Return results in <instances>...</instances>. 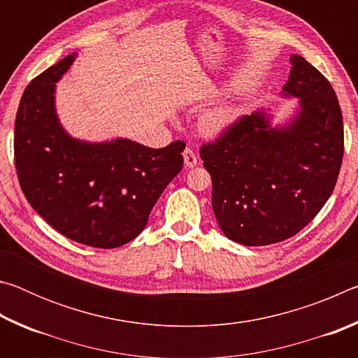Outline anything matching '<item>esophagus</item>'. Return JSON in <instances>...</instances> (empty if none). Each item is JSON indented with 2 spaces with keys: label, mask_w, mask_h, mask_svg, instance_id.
I'll return each instance as SVG.
<instances>
[{
  "label": "esophagus",
  "mask_w": 358,
  "mask_h": 358,
  "mask_svg": "<svg viewBox=\"0 0 358 358\" xmlns=\"http://www.w3.org/2000/svg\"><path fill=\"white\" fill-rule=\"evenodd\" d=\"M183 157H185V166L186 167H196L197 166V156L194 153V150L187 147L183 151Z\"/></svg>",
  "instance_id": "34e87169"
}]
</instances>
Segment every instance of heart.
Returning <instances> with one entry per match:
<instances>
[{
  "label": "heart",
  "instance_id": "heart-1",
  "mask_svg": "<svg viewBox=\"0 0 358 358\" xmlns=\"http://www.w3.org/2000/svg\"><path fill=\"white\" fill-rule=\"evenodd\" d=\"M240 115L241 107L235 104L217 108V110L208 113L207 117L203 118V129L207 131L208 134H217V132L229 128Z\"/></svg>",
  "mask_w": 358,
  "mask_h": 358
}]
</instances>
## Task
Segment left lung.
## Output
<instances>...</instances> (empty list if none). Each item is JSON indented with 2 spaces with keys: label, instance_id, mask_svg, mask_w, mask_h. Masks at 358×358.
Returning a JSON list of instances; mask_svg holds the SVG:
<instances>
[{
  "label": "left lung",
  "instance_id": "1",
  "mask_svg": "<svg viewBox=\"0 0 358 358\" xmlns=\"http://www.w3.org/2000/svg\"><path fill=\"white\" fill-rule=\"evenodd\" d=\"M284 96L299 98L290 123L271 128L264 110L240 117L201 147L213 181L211 205L227 238L264 246L294 237L335 189L344 153L339 102L330 82L290 57Z\"/></svg>",
  "mask_w": 358,
  "mask_h": 358
}]
</instances>
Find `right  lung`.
I'll return each mask as SVG.
<instances>
[{
    "label": "right lung",
    "instance_id": "add662e5",
    "mask_svg": "<svg viewBox=\"0 0 358 358\" xmlns=\"http://www.w3.org/2000/svg\"><path fill=\"white\" fill-rule=\"evenodd\" d=\"M76 55L25 88L14 131L17 177L36 213L59 234L110 250L147 226L151 208L183 169L185 142L155 150L129 138L90 143L71 137L57 117L55 83Z\"/></svg>",
    "mask_w": 358,
    "mask_h": 358
}]
</instances>
